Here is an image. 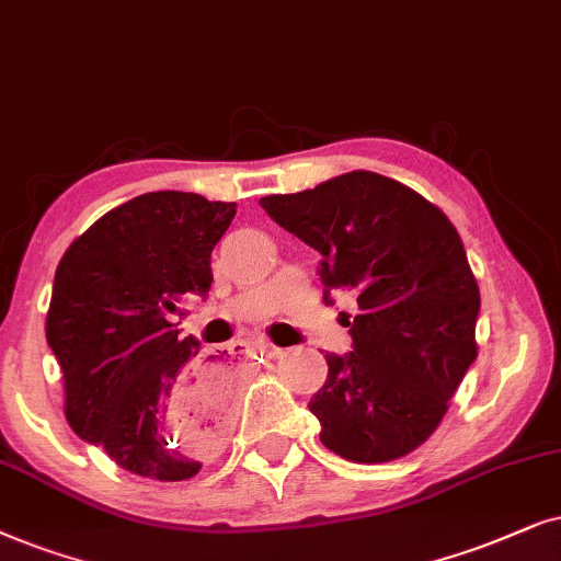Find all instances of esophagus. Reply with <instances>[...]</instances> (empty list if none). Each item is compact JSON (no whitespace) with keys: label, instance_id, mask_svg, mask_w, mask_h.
Segmentation results:
<instances>
[{"label":"esophagus","instance_id":"esophagus-1","mask_svg":"<svg viewBox=\"0 0 561 561\" xmlns=\"http://www.w3.org/2000/svg\"><path fill=\"white\" fill-rule=\"evenodd\" d=\"M241 346H245V348H253V351H259V354H266V356H276L279 354V348L274 346V343H268V341H264V339H253V341H243Z\"/></svg>","mask_w":561,"mask_h":561}]
</instances>
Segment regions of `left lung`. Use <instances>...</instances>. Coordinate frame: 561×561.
I'll return each mask as SVG.
<instances>
[{
	"label": "left lung",
	"instance_id": "obj_1",
	"mask_svg": "<svg viewBox=\"0 0 561 561\" xmlns=\"http://www.w3.org/2000/svg\"><path fill=\"white\" fill-rule=\"evenodd\" d=\"M259 205L323 256L325 295L356 297L354 351L325 354L328 379L308 405L320 442L356 465L415 451L480 348V287L457 228L423 194L362 169Z\"/></svg>",
	"mask_w": 561,
	"mask_h": 561
}]
</instances>
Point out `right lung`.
Segmentation results:
<instances>
[{"label":"right lung","instance_id":"right-lung-1","mask_svg":"<svg viewBox=\"0 0 561 561\" xmlns=\"http://www.w3.org/2000/svg\"><path fill=\"white\" fill-rule=\"evenodd\" d=\"M233 215L236 203L148 192L104 213L58 261L46 339L66 421L133 474L190 480L228 433V358L179 341L169 312L210 289V253Z\"/></svg>","mask_w":561,"mask_h":561}]
</instances>
